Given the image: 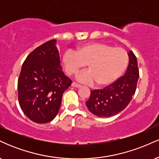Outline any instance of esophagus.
I'll use <instances>...</instances> for the list:
<instances>
[{
  "mask_svg": "<svg viewBox=\"0 0 159 159\" xmlns=\"http://www.w3.org/2000/svg\"><path fill=\"white\" fill-rule=\"evenodd\" d=\"M72 87H76V88H80V87H81V85H80V84H76V83H75V82H73V83L72 84Z\"/></svg>",
  "mask_w": 159,
  "mask_h": 159,
  "instance_id": "1",
  "label": "esophagus"
}]
</instances>
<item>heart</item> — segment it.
<instances>
[{"mask_svg": "<svg viewBox=\"0 0 159 159\" xmlns=\"http://www.w3.org/2000/svg\"><path fill=\"white\" fill-rule=\"evenodd\" d=\"M129 57L122 48H114L104 43H90L79 47L77 51H66L63 63L69 75L77 74L88 63L90 69L77 76L78 81L87 84L97 82L105 86L117 80L126 69Z\"/></svg>", "mask_w": 159, "mask_h": 159, "instance_id": "obj_1", "label": "heart"}]
</instances>
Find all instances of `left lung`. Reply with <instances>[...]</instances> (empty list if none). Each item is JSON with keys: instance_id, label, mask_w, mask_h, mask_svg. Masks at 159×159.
I'll return each instance as SVG.
<instances>
[{"instance_id": "obj_1", "label": "left lung", "mask_w": 159, "mask_h": 159, "mask_svg": "<svg viewBox=\"0 0 159 159\" xmlns=\"http://www.w3.org/2000/svg\"><path fill=\"white\" fill-rule=\"evenodd\" d=\"M128 55L129 65L123 76L104 89L90 92L86 105L93 114L100 117L114 116L124 110L132 100L136 90L139 70L134 53L129 51Z\"/></svg>"}]
</instances>
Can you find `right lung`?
Segmentation results:
<instances>
[{"instance_id": "right-lung-1", "label": "right lung", "mask_w": 159, "mask_h": 159, "mask_svg": "<svg viewBox=\"0 0 159 159\" xmlns=\"http://www.w3.org/2000/svg\"><path fill=\"white\" fill-rule=\"evenodd\" d=\"M57 40L34 49L24 62L18 80L19 102L27 117L37 123L52 121L72 81L62 71Z\"/></svg>"}]
</instances>
